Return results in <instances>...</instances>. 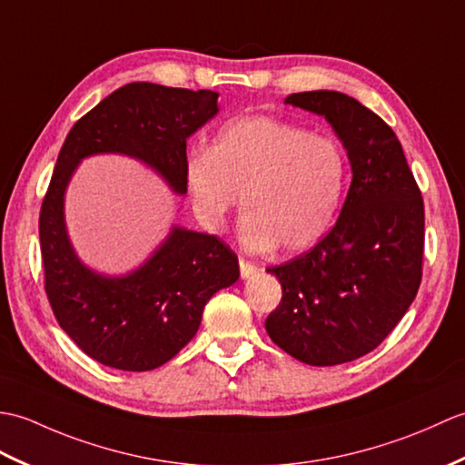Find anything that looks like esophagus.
I'll return each instance as SVG.
<instances>
[{
    "label": "esophagus",
    "mask_w": 465,
    "mask_h": 465,
    "mask_svg": "<svg viewBox=\"0 0 465 465\" xmlns=\"http://www.w3.org/2000/svg\"><path fill=\"white\" fill-rule=\"evenodd\" d=\"M239 266H241V276L242 278H251L252 274H256L261 271L259 266H256L254 262H251V261H244V259H241L239 261Z\"/></svg>",
    "instance_id": "esophagus-1"
}]
</instances>
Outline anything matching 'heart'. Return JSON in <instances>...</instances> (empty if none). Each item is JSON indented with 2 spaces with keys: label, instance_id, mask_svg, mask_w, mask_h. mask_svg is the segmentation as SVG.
Returning a JSON list of instances; mask_svg holds the SVG:
<instances>
[{
  "label": "heart",
  "instance_id": "b5f03b06",
  "mask_svg": "<svg viewBox=\"0 0 465 465\" xmlns=\"http://www.w3.org/2000/svg\"><path fill=\"white\" fill-rule=\"evenodd\" d=\"M342 145L274 117H241L216 133L209 151L184 163V184L204 229L219 232L242 206L241 241L251 251L278 244L298 252L322 239L342 204Z\"/></svg>",
  "mask_w": 465,
  "mask_h": 465
}]
</instances>
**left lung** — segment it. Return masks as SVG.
Segmentation results:
<instances>
[{"label": "left lung", "instance_id": "1", "mask_svg": "<svg viewBox=\"0 0 465 465\" xmlns=\"http://www.w3.org/2000/svg\"><path fill=\"white\" fill-rule=\"evenodd\" d=\"M332 125L352 183L336 224L314 249L268 268L282 286L266 332L311 366L372 352L414 302L424 259V201L396 133L374 111L338 91L288 95Z\"/></svg>", "mask_w": 465, "mask_h": 465}]
</instances>
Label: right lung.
<instances>
[{"label":"right lung","instance_id":"right-lung-1","mask_svg":"<svg viewBox=\"0 0 465 465\" xmlns=\"http://www.w3.org/2000/svg\"><path fill=\"white\" fill-rule=\"evenodd\" d=\"M219 93L129 84L81 117L59 151L41 203L39 241L45 292L59 326L103 366L147 372L197 334L211 296L239 281V259L219 236L173 226L147 262L125 276H103L69 242L64 197L77 164L121 153L187 193V139L219 113Z\"/></svg>","mask_w":465,"mask_h":465}]
</instances>
